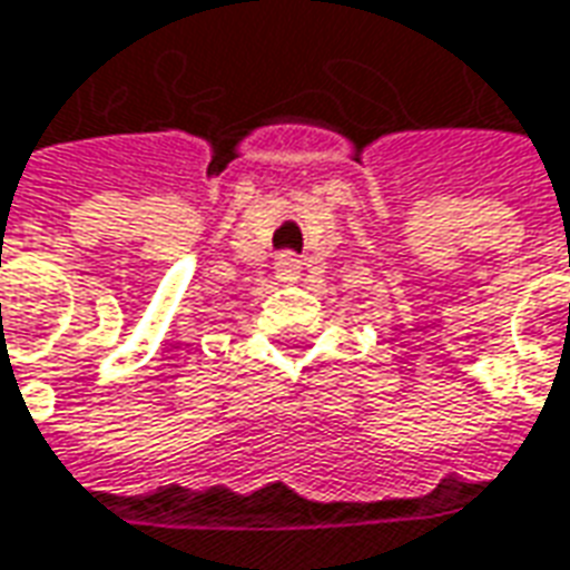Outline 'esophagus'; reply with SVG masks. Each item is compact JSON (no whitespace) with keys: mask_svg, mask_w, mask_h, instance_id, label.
Returning a JSON list of instances; mask_svg holds the SVG:
<instances>
[{"mask_svg":"<svg viewBox=\"0 0 570 570\" xmlns=\"http://www.w3.org/2000/svg\"><path fill=\"white\" fill-rule=\"evenodd\" d=\"M276 273L282 282H297V276H301V261L294 254H282L276 261Z\"/></svg>","mask_w":570,"mask_h":570,"instance_id":"1","label":"esophagus"}]
</instances>
